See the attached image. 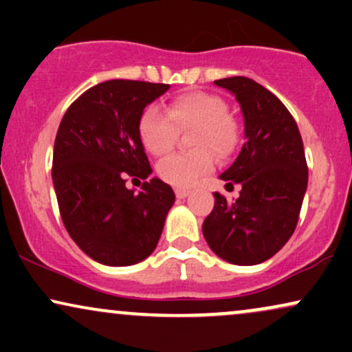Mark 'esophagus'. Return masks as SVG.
<instances>
[{
  "instance_id": "esophagus-1",
  "label": "esophagus",
  "mask_w": 352,
  "mask_h": 352,
  "mask_svg": "<svg viewBox=\"0 0 352 352\" xmlns=\"http://www.w3.org/2000/svg\"><path fill=\"white\" fill-rule=\"evenodd\" d=\"M190 193L188 188H175V195L179 197V199H185Z\"/></svg>"
}]
</instances>
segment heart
Segmentation results:
<instances>
[{"label": "heart", "mask_w": 352, "mask_h": 352, "mask_svg": "<svg viewBox=\"0 0 352 352\" xmlns=\"http://www.w3.org/2000/svg\"><path fill=\"white\" fill-rule=\"evenodd\" d=\"M190 129V144L199 151L172 153L157 164L160 179L175 187H188L212 170V151L227 157L236 148L240 129L228 104L212 92L190 91L168 100L164 112L148 107L139 120V137L152 155L172 151L179 132Z\"/></svg>", "instance_id": "obj_1"}]
</instances>
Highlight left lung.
I'll return each instance as SVG.
<instances>
[{"mask_svg":"<svg viewBox=\"0 0 352 352\" xmlns=\"http://www.w3.org/2000/svg\"><path fill=\"white\" fill-rule=\"evenodd\" d=\"M240 102L245 144L228 170L227 187L240 184L228 201L215 192V207L205 218L212 252L233 265H258L272 258L293 235L308 187V164L296 120L273 92L253 79L215 80Z\"/></svg>","mask_w":352,"mask_h":352,"instance_id":"left-lung-1","label":"left lung"}]
</instances>
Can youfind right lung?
<instances>
[{
	"label": "right lung",
	"instance_id": "obj_1",
	"mask_svg": "<svg viewBox=\"0 0 352 352\" xmlns=\"http://www.w3.org/2000/svg\"><path fill=\"white\" fill-rule=\"evenodd\" d=\"M168 84L112 79L87 89L60 120L52 153L59 213L76 245L107 266L135 265L155 250L175 201L170 185L152 179L139 137L144 109Z\"/></svg>",
	"mask_w": 352,
	"mask_h": 352
}]
</instances>
